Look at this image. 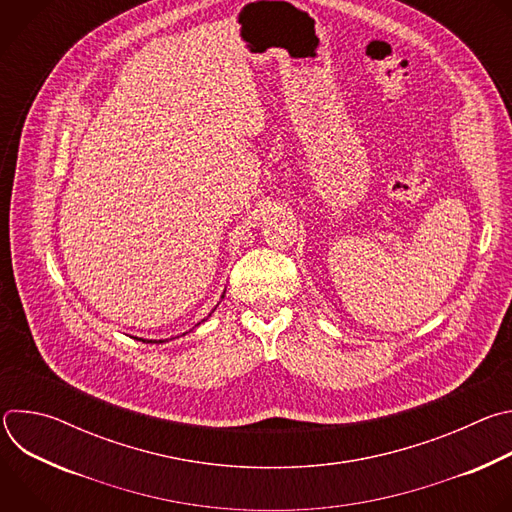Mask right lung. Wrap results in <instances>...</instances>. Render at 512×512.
Listing matches in <instances>:
<instances>
[{
  "label": "right lung",
  "mask_w": 512,
  "mask_h": 512,
  "mask_svg": "<svg viewBox=\"0 0 512 512\" xmlns=\"http://www.w3.org/2000/svg\"><path fill=\"white\" fill-rule=\"evenodd\" d=\"M139 340H141V338H139ZM141 342H148V344H150V342H152V344H154V342H156V340H141ZM158 342H164V340H158ZM158 342H156V344H158Z\"/></svg>",
  "instance_id": "right-lung-1"
}]
</instances>
